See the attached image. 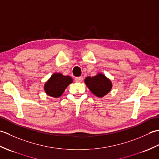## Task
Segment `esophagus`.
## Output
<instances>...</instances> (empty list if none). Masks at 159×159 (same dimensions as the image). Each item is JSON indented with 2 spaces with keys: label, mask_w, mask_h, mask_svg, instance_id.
Returning <instances> with one entry per match:
<instances>
[{
  "label": "esophagus",
  "mask_w": 159,
  "mask_h": 159,
  "mask_svg": "<svg viewBox=\"0 0 159 159\" xmlns=\"http://www.w3.org/2000/svg\"><path fill=\"white\" fill-rule=\"evenodd\" d=\"M83 78L82 76H79V77H76L75 78V80L76 82H79V83H81L83 81Z\"/></svg>",
  "instance_id": "34e87169"
}]
</instances>
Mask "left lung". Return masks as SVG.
<instances>
[{"label": "left lung", "mask_w": 159, "mask_h": 159, "mask_svg": "<svg viewBox=\"0 0 159 159\" xmlns=\"http://www.w3.org/2000/svg\"><path fill=\"white\" fill-rule=\"evenodd\" d=\"M85 83L91 92L99 98L105 96L112 88L111 80L102 74H98L93 77H87Z\"/></svg>", "instance_id": "1"}]
</instances>
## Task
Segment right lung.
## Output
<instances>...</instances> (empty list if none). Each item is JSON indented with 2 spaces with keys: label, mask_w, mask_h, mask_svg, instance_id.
<instances>
[{
  "label": "right lung",
  "mask_w": 159,
  "mask_h": 159,
  "mask_svg": "<svg viewBox=\"0 0 159 159\" xmlns=\"http://www.w3.org/2000/svg\"><path fill=\"white\" fill-rule=\"evenodd\" d=\"M72 81V79L69 76H63L60 73H55L52 74L50 79L45 83L44 90L48 96L59 98Z\"/></svg>",
  "instance_id": "obj_1"
}]
</instances>
